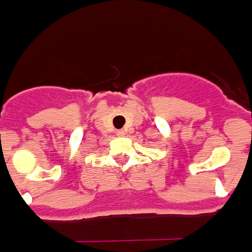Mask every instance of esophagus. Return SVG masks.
I'll return each instance as SVG.
<instances>
[{
  "label": "esophagus",
  "instance_id": "1",
  "mask_svg": "<svg viewBox=\"0 0 252 252\" xmlns=\"http://www.w3.org/2000/svg\"><path fill=\"white\" fill-rule=\"evenodd\" d=\"M124 133H126V132H124L123 129H121V131H119V135H124Z\"/></svg>",
  "mask_w": 252,
  "mask_h": 252
}]
</instances>
